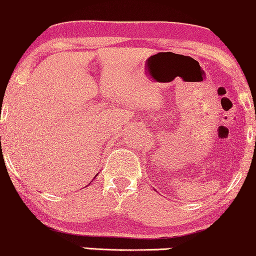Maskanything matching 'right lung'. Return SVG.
<instances>
[{
  "instance_id": "1",
  "label": "right lung",
  "mask_w": 256,
  "mask_h": 256,
  "mask_svg": "<svg viewBox=\"0 0 256 256\" xmlns=\"http://www.w3.org/2000/svg\"><path fill=\"white\" fill-rule=\"evenodd\" d=\"M96 176H94V179H96Z\"/></svg>"
}]
</instances>
